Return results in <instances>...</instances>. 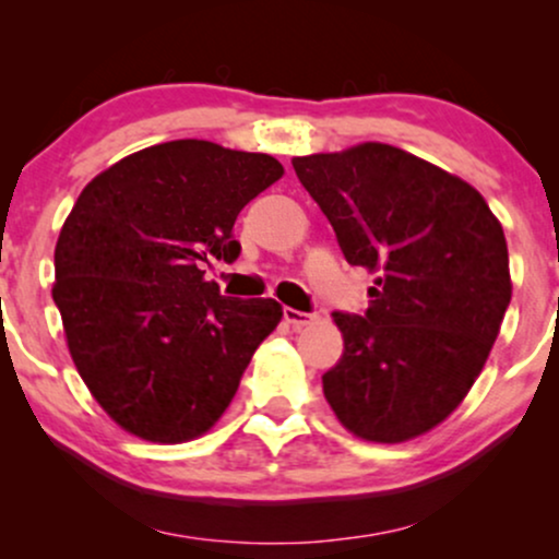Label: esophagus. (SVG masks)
Returning a JSON list of instances; mask_svg holds the SVG:
<instances>
[{"label": "esophagus", "mask_w": 559, "mask_h": 559, "mask_svg": "<svg viewBox=\"0 0 559 559\" xmlns=\"http://www.w3.org/2000/svg\"><path fill=\"white\" fill-rule=\"evenodd\" d=\"M284 318H286V323L294 325V329H305V325H310L312 320H316L312 312H299V310H294V307H284Z\"/></svg>", "instance_id": "obj_1"}]
</instances>
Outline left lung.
I'll list each match as a JSON object with an SVG mask.
<instances>
[{
	"mask_svg": "<svg viewBox=\"0 0 559 559\" xmlns=\"http://www.w3.org/2000/svg\"><path fill=\"white\" fill-rule=\"evenodd\" d=\"M349 265L376 273L362 316L333 312L344 355L323 376L336 418L396 444L465 400L510 305L504 230L486 199L389 144L292 159Z\"/></svg>",
	"mask_w": 559,
	"mask_h": 559,
	"instance_id": "1",
	"label": "left lung"
}]
</instances>
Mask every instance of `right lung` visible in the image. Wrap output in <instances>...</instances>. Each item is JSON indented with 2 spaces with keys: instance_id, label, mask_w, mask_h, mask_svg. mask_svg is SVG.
<instances>
[{
  "instance_id": "right-lung-1",
  "label": "right lung",
  "mask_w": 559,
  "mask_h": 559,
  "mask_svg": "<svg viewBox=\"0 0 559 559\" xmlns=\"http://www.w3.org/2000/svg\"><path fill=\"white\" fill-rule=\"evenodd\" d=\"M281 176L271 155L178 139L81 191L57 239L52 297L75 368L126 431L178 444L226 413L284 310L223 297L202 265L239 258L236 217Z\"/></svg>"
}]
</instances>
